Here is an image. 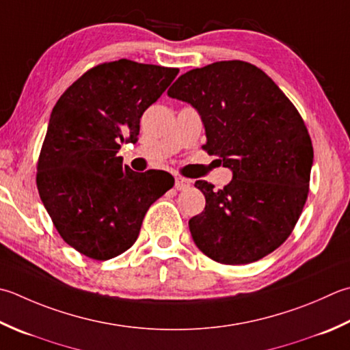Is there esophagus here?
<instances>
[{"mask_svg": "<svg viewBox=\"0 0 350 350\" xmlns=\"http://www.w3.org/2000/svg\"><path fill=\"white\" fill-rule=\"evenodd\" d=\"M189 187H191V180L185 179V177H180V176H176V179H174V188H176L177 191H185V189H188Z\"/></svg>", "mask_w": 350, "mask_h": 350, "instance_id": "esophagus-1", "label": "esophagus"}]
</instances>
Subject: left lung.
<instances>
[{"label":"left lung","instance_id":"1","mask_svg":"<svg viewBox=\"0 0 350 350\" xmlns=\"http://www.w3.org/2000/svg\"><path fill=\"white\" fill-rule=\"evenodd\" d=\"M168 97L196 109L206 133L203 148L232 171L223 189L196 182L206 198L189 220L197 247L230 265L276 250L302 214L314 159L297 109L269 75L241 60L182 74Z\"/></svg>","mask_w":350,"mask_h":350}]
</instances>
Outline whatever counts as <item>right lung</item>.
Returning <instances> with one entry per match:
<instances>
[{"instance_id":"1","label":"right lung","mask_w":350,"mask_h":350,"mask_svg":"<svg viewBox=\"0 0 350 350\" xmlns=\"http://www.w3.org/2000/svg\"><path fill=\"white\" fill-rule=\"evenodd\" d=\"M179 70L127 59L101 64L62 94L38 162L40 200L60 237L81 255L106 261L130 249L146 212L173 188V176L122 165L139 120Z\"/></svg>"}]
</instances>
